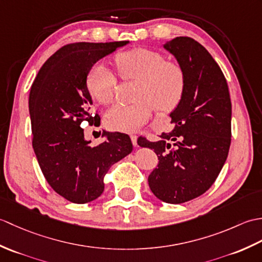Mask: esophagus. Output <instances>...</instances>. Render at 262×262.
I'll return each mask as SVG.
<instances>
[{
	"label": "esophagus",
	"mask_w": 262,
	"mask_h": 262,
	"mask_svg": "<svg viewBox=\"0 0 262 262\" xmlns=\"http://www.w3.org/2000/svg\"><path fill=\"white\" fill-rule=\"evenodd\" d=\"M130 140L134 146H137V136L136 135H130Z\"/></svg>",
	"instance_id": "1"
}]
</instances>
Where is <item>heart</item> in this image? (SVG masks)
Returning a JSON list of instances; mask_svg holds the SVG:
<instances>
[{"label":"heart","mask_w":262,"mask_h":262,"mask_svg":"<svg viewBox=\"0 0 262 262\" xmlns=\"http://www.w3.org/2000/svg\"><path fill=\"white\" fill-rule=\"evenodd\" d=\"M118 73L124 80H140L134 102L119 103L104 117L111 130L133 133L145 125L153 108L159 113H171L182 101L187 88V75L182 66L166 60L165 55L154 49L137 47L115 56ZM91 97L102 104L114 102L118 79L108 66L94 64L86 77Z\"/></svg>","instance_id":"obj_1"}]
</instances>
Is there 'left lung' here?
<instances>
[{
    "label": "left lung",
    "mask_w": 262,
    "mask_h": 262,
    "mask_svg": "<svg viewBox=\"0 0 262 262\" xmlns=\"http://www.w3.org/2000/svg\"><path fill=\"white\" fill-rule=\"evenodd\" d=\"M164 48L186 72L185 96L170 115L173 129L158 142L140 137L137 143L159 158L147 179L152 192L162 202L181 204L207 191L223 168L231 145L232 103L223 72L204 46L177 37Z\"/></svg>",
    "instance_id": "1"
}]
</instances>
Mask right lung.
<instances>
[{"mask_svg":"<svg viewBox=\"0 0 262 262\" xmlns=\"http://www.w3.org/2000/svg\"><path fill=\"white\" fill-rule=\"evenodd\" d=\"M128 41L73 42L60 47L39 70L29 94L32 147L48 185L59 196L85 204L103 192L110 165L133 151L130 137L107 133L90 146L83 121L100 126L91 113L86 77L92 66Z\"/></svg>","mask_w":262,"mask_h":262,"instance_id":"obj_1","label":"right lung"}]
</instances>
